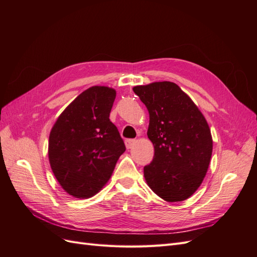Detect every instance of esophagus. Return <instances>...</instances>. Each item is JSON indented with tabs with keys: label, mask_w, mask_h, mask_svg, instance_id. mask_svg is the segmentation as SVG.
<instances>
[{
	"label": "esophagus",
	"mask_w": 257,
	"mask_h": 257,
	"mask_svg": "<svg viewBox=\"0 0 257 257\" xmlns=\"http://www.w3.org/2000/svg\"><path fill=\"white\" fill-rule=\"evenodd\" d=\"M135 144H136V139H126V141H125L126 149H132Z\"/></svg>",
	"instance_id": "34e87169"
}]
</instances>
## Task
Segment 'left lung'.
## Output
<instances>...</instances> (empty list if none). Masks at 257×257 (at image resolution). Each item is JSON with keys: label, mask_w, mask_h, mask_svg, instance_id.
I'll use <instances>...</instances> for the list:
<instances>
[{"label": "left lung", "mask_w": 257, "mask_h": 257, "mask_svg": "<svg viewBox=\"0 0 257 257\" xmlns=\"http://www.w3.org/2000/svg\"><path fill=\"white\" fill-rule=\"evenodd\" d=\"M149 112L147 135L154 158L144 168L149 188L168 203L191 197L203 183L212 155L204 114L178 84L157 81L133 88Z\"/></svg>", "instance_id": "8db88e82"}]
</instances>
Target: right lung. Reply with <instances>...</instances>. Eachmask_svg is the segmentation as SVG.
Returning <instances> with one entry per match:
<instances>
[{"mask_svg":"<svg viewBox=\"0 0 257 257\" xmlns=\"http://www.w3.org/2000/svg\"><path fill=\"white\" fill-rule=\"evenodd\" d=\"M115 94L113 88L93 85L62 111L50 131V167L61 188L75 198H90L102 190L125 151L109 120Z\"/></svg>","mask_w":257,"mask_h":257,"instance_id":"obj_1","label":"right lung"}]
</instances>
